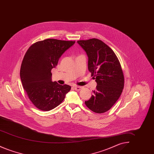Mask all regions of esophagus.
Returning a JSON list of instances; mask_svg holds the SVG:
<instances>
[{"label":"esophagus","mask_w":154,"mask_h":154,"mask_svg":"<svg viewBox=\"0 0 154 154\" xmlns=\"http://www.w3.org/2000/svg\"><path fill=\"white\" fill-rule=\"evenodd\" d=\"M74 89L75 90V91H80L81 90L82 87H80V86H74Z\"/></svg>","instance_id":"34e87169"}]
</instances>
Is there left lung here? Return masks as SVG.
<instances>
[{
	"label": "left lung",
	"mask_w": 154,
	"mask_h": 154,
	"mask_svg": "<svg viewBox=\"0 0 154 154\" xmlns=\"http://www.w3.org/2000/svg\"><path fill=\"white\" fill-rule=\"evenodd\" d=\"M77 43L88 56V70L97 83L93 95L85 104L95 112H105L117 101L124 89L120 63L111 48L100 40H79Z\"/></svg>",
	"instance_id": "obj_1"
}]
</instances>
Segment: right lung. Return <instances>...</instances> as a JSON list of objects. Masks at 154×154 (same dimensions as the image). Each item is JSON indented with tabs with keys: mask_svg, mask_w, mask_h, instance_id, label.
Returning <instances> with one entry per match:
<instances>
[{
	"mask_svg": "<svg viewBox=\"0 0 154 154\" xmlns=\"http://www.w3.org/2000/svg\"><path fill=\"white\" fill-rule=\"evenodd\" d=\"M75 43L73 41L48 38L32 45L22 60L20 77L30 101L37 109L50 111L63 101L70 85L52 81V69L62 54Z\"/></svg>",
	"mask_w": 154,
	"mask_h": 154,
	"instance_id": "1",
	"label": "right lung"
}]
</instances>
